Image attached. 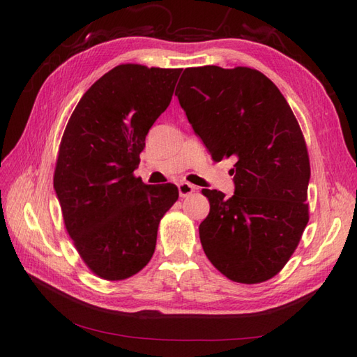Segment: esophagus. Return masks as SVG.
Here are the masks:
<instances>
[{
  "instance_id": "1",
  "label": "esophagus",
  "mask_w": 357,
  "mask_h": 357,
  "mask_svg": "<svg viewBox=\"0 0 357 357\" xmlns=\"http://www.w3.org/2000/svg\"><path fill=\"white\" fill-rule=\"evenodd\" d=\"M196 190V187L188 184V183H179L178 184V192H179V196H183V198H185V196L192 195L193 192Z\"/></svg>"
}]
</instances>
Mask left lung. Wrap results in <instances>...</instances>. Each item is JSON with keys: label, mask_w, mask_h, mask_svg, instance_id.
Segmentation results:
<instances>
[{"label": "left lung", "mask_w": 357, "mask_h": 357, "mask_svg": "<svg viewBox=\"0 0 357 357\" xmlns=\"http://www.w3.org/2000/svg\"><path fill=\"white\" fill-rule=\"evenodd\" d=\"M174 95L213 161H236L231 198L202 188L204 252L234 282H264L290 259L308 222L310 161L298 121L279 89L248 67L185 69Z\"/></svg>", "instance_id": "obj_1"}]
</instances>
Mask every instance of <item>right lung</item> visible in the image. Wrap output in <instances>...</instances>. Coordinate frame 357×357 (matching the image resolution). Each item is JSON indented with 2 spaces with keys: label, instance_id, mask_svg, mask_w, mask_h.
<instances>
[{
  "label": "right lung",
  "instance_id": "obj_1",
  "mask_svg": "<svg viewBox=\"0 0 357 357\" xmlns=\"http://www.w3.org/2000/svg\"><path fill=\"white\" fill-rule=\"evenodd\" d=\"M181 72L121 64L82 95L67 123L53 187L75 247L102 279L146 267L159 221L178 199L174 184L147 185L133 172Z\"/></svg>",
  "mask_w": 357,
  "mask_h": 357
}]
</instances>
